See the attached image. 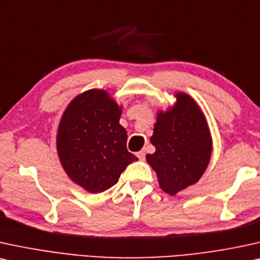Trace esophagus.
<instances>
[{
  "label": "esophagus",
  "mask_w": 260,
  "mask_h": 260,
  "mask_svg": "<svg viewBox=\"0 0 260 260\" xmlns=\"http://www.w3.org/2000/svg\"><path fill=\"white\" fill-rule=\"evenodd\" d=\"M137 156H138V158H139L140 160H144V159H145V156H146L145 151H139V152L137 153Z\"/></svg>",
  "instance_id": "34e87169"
}]
</instances>
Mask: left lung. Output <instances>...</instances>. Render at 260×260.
<instances>
[{"label":"left lung","mask_w":260,"mask_h":260,"mask_svg":"<svg viewBox=\"0 0 260 260\" xmlns=\"http://www.w3.org/2000/svg\"><path fill=\"white\" fill-rule=\"evenodd\" d=\"M175 97V106L157 114L150 139L156 151L146 154L160 188L170 196L198 182L212 152L211 134L198 104L183 92Z\"/></svg>","instance_id":"left-lung-1"}]
</instances>
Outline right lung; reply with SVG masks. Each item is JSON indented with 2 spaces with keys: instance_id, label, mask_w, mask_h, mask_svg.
I'll return each instance as SVG.
<instances>
[{
  "instance_id": "right-lung-1",
  "label": "right lung",
  "mask_w": 260,
  "mask_h": 260,
  "mask_svg": "<svg viewBox=\"0 0 260 260\" xmlns=\"http://www.w3.org/2000/svg\"><path fill=\"white\" fill-rule=\"evenodd\" d=\"M121 107L104 90H88L66 108L57 129V153L71 180L90 193L119 181L138 158L127 150V132L120 124Z\"/></svg>"
}]
</instances>
